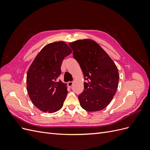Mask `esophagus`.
<instances>
[{
  "label": "esophagus",
  "instance_id": "34e87169",
  "mask_svg": "<svg viewBox=\"0 0 150 150\" xmlns=\"http://www.w3.org/2000/svg\"><path fill=\"white\" fill-rule=\"evenodd\" d=\"M73 83H74V82H72V81H69V82L67 83V85L69 87H71V86L73 85Z\"/></svg>",
  "mask_w": 150,
  "mask_h": 150
}]
</instances>
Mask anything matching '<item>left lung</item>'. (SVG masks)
<instances>
[{"label": "left lung", "instance_id": "8db88e82", "mask_svg": "<svg viewBox=\"0 0 150 150\" xmlns=\"http://www.w3.org/2000/svg\"><path fill=\"white\" fill-rule=\"evenodd\" d=\"M73 57L83 71L84 91L78 96L84 110L99 111L111 103L118 87L119 72L115 63L93 40L84 39L69 43Z\"/></svg>", "mask_w": 150, "mask_h": 150}]
</instances>
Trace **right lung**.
<instances>
[{"instance_id": "1", "label": "right lung", "mask_w": 150, "mask_h": 150, "mask_svg": "<svg viewBox=\"0 0 150 150\" xmlns=\"http://www.w3.org/2000/svg\"><path fill=\"white\" fill-rule=\"evenodd\" d=\"M64 41L45 46L34 58L27 73V91L32 103L41 111L52 113L62 108L67 84L58 81L65 57L72 52Z\"/></svg>"}]
</instances>
